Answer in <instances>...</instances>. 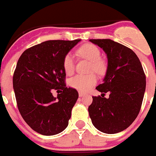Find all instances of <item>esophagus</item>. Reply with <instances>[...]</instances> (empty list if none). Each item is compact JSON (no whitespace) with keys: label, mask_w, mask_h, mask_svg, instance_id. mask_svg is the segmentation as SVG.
Instances as JSON below:
<instances>
[{"label":"esophagus","mask_w":156,"mask_h":156,"mask_svg":"<svg viewBox=\"0 0 156 156\" xmlns=\"http://www.w3.org/2000/svg\"><path fill=\"white\" fill-rule=\"evenodd\" d=\"M79 96L80 97H83V96H85V94L81 91H79Z\"/></svg>","instance_id":"34e87169"}]
</instances>
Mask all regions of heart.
I'll list each match as a JSON object with an SVG mask.
<instances>
[{
  "label": "heart",
  "mask_w": 156,
  "mask_h": 156,
  "mask_svg": "<svg viewBox=\"0 0 156 156\" xmlns=\"http://www.w3.org/2000/svg\"><path fill=\"white\" fill-rule=\"evenodd\" d=\"M78 52L82 57L91 62L90 72H95L102 75L106 71V63L101 58V54L97 46L92 44H87L80 48ZM63 69L67 75H72L75 70V60L71 53L67 54L63 59ZM97 83V77L94 74L76 75L69 80V86L81 92L87 91Z\"/></svg>",
  "instance_id": "b5f03b06"
}]
</instances>
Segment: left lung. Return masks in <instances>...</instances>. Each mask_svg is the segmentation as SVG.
<instances>
[{"mask_svg": "<svg viewBox=\"0 0 156 156\" xmlns=\"http://www.w3.org/2000/svg\"><path fill=\"white\" fill-rule=\"evenodd\" d=\"M107 55L108 67L103 83L96 87L104 94L93 98L88 112L95 128L105 133L126 129L137 118L146 87V77L137 55L110 39H92Z\"/></svg>", "mask_w": 156, "mask_h": 156, "instance_id": "8db88e82", "label": "left lung"}]
</instances>
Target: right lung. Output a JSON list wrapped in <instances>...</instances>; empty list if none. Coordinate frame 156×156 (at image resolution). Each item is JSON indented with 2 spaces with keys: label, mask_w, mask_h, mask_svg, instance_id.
I'll list each match as a JSON object with an SVG mask.
<instances>
[{
  "label": "right lung",
  "mask_w": 156,
  "mask_h": 156,
  "mask_svg": "<svg viewBox=\"0 0 156 156\" xmlns=\"http://www.w3.org/2000/svg\"><path fill=\"white\" fill-rule=\"evenodd\" d=\"M80 41H44L19 58L13 75L18 108L25 122L41 134H58L68 126L79 94L65 83L63 59ZM54 90L61 92L57 98L52 94Z\"/></svg>",
  "instance_id": "add662e5"
}]
</instances>
